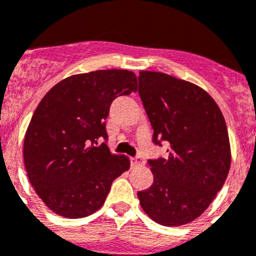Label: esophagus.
Segmentation results:
<instances>
[{
  "label": "esophagus",
  "instance_id": "obj_1",
  "mask_svg": "<svg viewBox=\"0 0 256 256\" xmlns=\"http://www.w3.org/2000/svg\"><path fill=\"white\" fill-rule=\"evenodd\" d=\"M130 164H132V168H137V166H142V164H144V160L141 157L130 158Z\"/></svg>",
  "mask_w": 256,
  "mask_h": 256
}]
</instances>
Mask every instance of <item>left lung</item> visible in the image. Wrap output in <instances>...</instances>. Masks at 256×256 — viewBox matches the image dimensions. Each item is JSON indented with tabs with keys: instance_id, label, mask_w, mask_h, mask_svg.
Instances as JSON below:
<instances>
[{
	"instance_id": "8db88e82",
	"label": "left lung",
	"mask_w": 256,
	"mask_h": 256,
	"mask_svg": "<svg viewBox=\"0 0 256 256\" xmlns=\"http://www.w3.org/2000/svg\"><path fill=\"white\" fill-rule=\"evenodd\" d=\"M138 94L153 142H168V157L149 160L153 184L137 196L141 208L164 226H180L210 206L229 174L228 128L214 99L195 84L142 70Z\"/></svg>"
}]
</instances>
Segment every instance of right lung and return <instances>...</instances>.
Returning <instances> with one entry per match:
<instances>
[{
  "instance_id": "right-lung-1",
  "label": "right lung",
  "mask_w": 256,
  "mask_h": 256,
  "mask_svg": "<svg viewBox=\"0 0 256 256\" xmlns=\"http://www.w3.org/2000/svg\"><path fill=\"white\" fill-rule=\"evenodd\" d=\"M137 92L124 69L74 74L50 88L35 110L23 141L30 183L58 216L82 218L104 204L112 182L130 170V158L110 153L106 123L114 99Z\"/></svg>"
}]
</instances>
